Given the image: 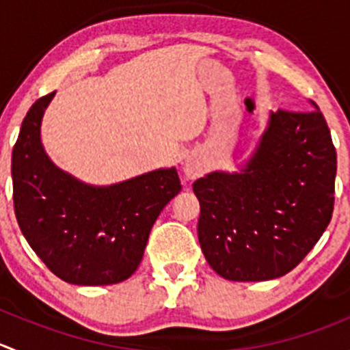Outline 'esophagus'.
<instances>
[{
  "label": "esophagus",
  "mask_w": 350,
  "mask_h": 350,
  "mask_svg": "<svg viewBox=\"0 0 350 350\" xmlns=\"http://www.w3.org/2000/svg\"><path fill=\"white\" fill-rule=\"evenodd\" d=\"M183 171H185V176L188 179H195L198 178L200 174H202V165L198 164L196 161H193V159H188V161L185 162V165H183Z\"/></svg>",
  "instance_id": "obj_1"
}]
</instances>
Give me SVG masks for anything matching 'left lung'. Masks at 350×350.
<instances>
[{
    "mask_svg": "<svg viewBox=\"0 0 350 350\" xmlns=\"http://www.w3.org/2000/svg\"><path fill=\"white\" fill-rule=\"evenodd\" d=\"M335 174L337 152L317 106L272 113L243 171L193 183L208 265L236 282L277 279L296 269L330 224Z\"/></svg>",
    "mask_w": 350,
    "mask_h": 350,
    "instance_id": "8db88e82",
    "label": "left lung"
}]
</instances>
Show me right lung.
Segmentation results:
<instances>
[{"mask_svg":"<svg viewBox=\"0 0 350 350\" xmlns=\"http://www.w3.org/2000/svg\"><path fill=\"white\" fill-rule=\"evenodd\" d=\"M54 92L23 118L13 147V206L44 265L77 286H109L138 269L148 234L181 191L176 169H159L107 188L81 185L56 167L40 144V120Z\"/></svg>","mask_w":350,"mask_h":350,"instance_id":"1","label":"right lung"}]
</instances>
